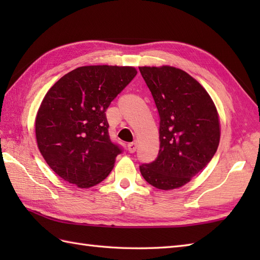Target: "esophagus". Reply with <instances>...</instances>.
<instances>
[{
	"instance_id": "34e87169",
	"label": "esophagus",
	"mask_w": 260,
	"mask_h": 260,
	"mask_svg": "<svg viewBox=\"0 0 260 260\" xmlns=\"http://www.w3.org/2000/svg\"><path fill=\"white\" fill-rule=\"evenodd\" d=\"M136 147H137V144L135 142L129 143V144L127 145V151H128L129 153H134L136 151Z\"/></svg>"
}]
</instances>
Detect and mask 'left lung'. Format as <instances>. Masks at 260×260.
<instances>
[{"instance_id":"left-lung-1","label":"left lung","mask_w":260,"mask_h":260,"mask_svg":"<svg viewBox=\"0 0 260 260\" xmlns=\"http://www.w3.org/2000/svg\"><path fill=\"white\" fill-rule=\"evenodd\" d=\"M140 71L159 115L158 155L140 171L157 189H176L206 168L217 152V109L206 89L183 70L163 66Z\"/></svg>"}]
</instances>
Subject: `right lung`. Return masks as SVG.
Returning a JSON list of instances; mask_svg holds the SVG:
<instances>
[{
	"mask_svg": "<svg viewBox=\"0 0 260 260\" xmlns=\"http://www.w3.org/2000/svg\"><path fill=\"white\" fill-rule=\"evenodd\" d=\"M136 74L133 67L85 66L49 89L37 114L36 136L60 178L79 187L107 178L123 150L110 140L105 112Z\"/></svg>",
	"mask_w": 260,
	"mask_h": 260,
	"instance_id": "right-lung-1",
	"label": "right lung"
}]
</instances>
